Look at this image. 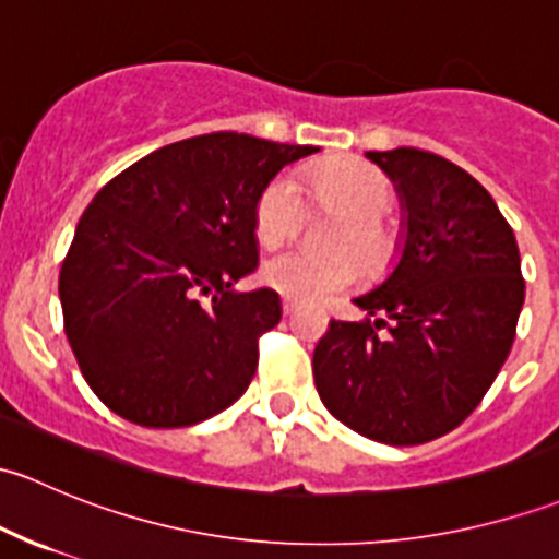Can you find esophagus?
Instances as JSON below:
<instances>
[{"label":"esophagus","instance_id":"obj_1","mask_svg":"<svg viewBox=\"0 0 559 559\" xmlns=\"http://www.w3.org/2000/svg\"><path fill=\"white\" fill-rule=\"evenodd\" d=\"M281 308H284V316H292V313H295L297 302L289 300V297H284V302H281Z\"/></svg>","mask_w":559,"mask_h":559}]
</instances>
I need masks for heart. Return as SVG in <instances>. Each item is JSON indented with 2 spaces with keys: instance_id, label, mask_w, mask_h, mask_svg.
I'll list each match as a JSON object with an SVG mask.
<instances>
[{
  "instance_id": "obj_1",
  "label": "heart",
  "mask_w": 559,
  "mask_h": 559,
  "mask_svg": "<svg viewBox=\"0 0 559 559\" xmlns=\"http://www.w3.org/2000/svg\"><path fill=\"white\" fill-rule=\"evenodd\" d=\"M313 197L326 205L346 211L330 235L335 251H289L273 253L262 264V281L278 295L300 302H321L357 284L364 259L370 273L381 270L389 257V235L379 222L386 213L392 189L376 167L362 162H337L308 175ZM302 213V191L295 175L281 173L267 180L253 205V235L262 246H281L292 238ZM358 251V260L345 248Z\"/></svg>"
}]
</instances>
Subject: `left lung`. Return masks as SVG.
Here are the masks:
<instances>
[{"mask_svg": "<svg viewBox=\"0 0 559 559\" xmlns=\"http://www.w3.org/2000/svg\"><path fill=\"white\" fill-rule=\"evenodd\" d=\"M365 156L397 189L403 243L384 284L354 297L368 319L330 321L313 379L354 432L416 447L460 427L503 368L524 302L520 248L489 191L454 162L419 148Z\"/></svg>", "mask_w": 559, "mask_h": 559, "instance_id": "obj_1", "label": "left lung"}]
</instances>
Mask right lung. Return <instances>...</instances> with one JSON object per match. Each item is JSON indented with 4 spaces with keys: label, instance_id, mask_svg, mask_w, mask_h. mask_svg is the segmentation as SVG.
Segmentation results:
<instances>
[{
    "label": "right lung",
    "instance_id": "add662e5",
    "mask_svg": "<svg viewBox=\"0 0 559 559\" xmlns=\"http://www.w3.org/2000/svg\"><path fill=\"white\" fill-rule=\"evenodd\" d=\"M313 145L238 132L180 140L105 183L59 273L64 332L86 384L140 427H189L251 384L273 289L235 292L259 264V191Z\"/></svg>",
    "mask_w": 559,
    "mask_h": 559
}]
</instances>
